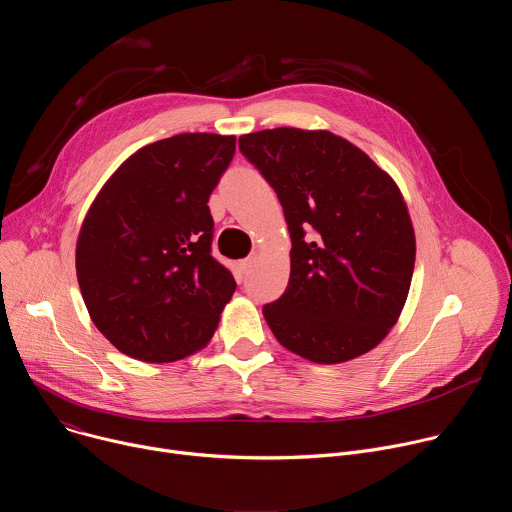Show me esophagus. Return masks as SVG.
I'll return each instance as SVG.
<instances>
[{"label": "esophagus", "mask_w": 512, "mask_h": 512, "mask_svg": "<svg viewBox=\"0 0 512 512\" xmlns=\"http://www.w3.org/2000/svg\"><path fill=\"white\" fill-rule=\"evenodd\" d=\"M255 259H257V255H249L247 259H243V261L239 263V265H241V269L247 273V271H249V269L255 265Z\"/></svg>", "instance_id": "obj_1"}]
</instances>
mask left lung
Wrapping results in <instances>:
<instances>
[{"instance_id": "obj_1", "label": "left lung", "mask_w": 512, "mask_h": 512, "mask_svg": "<svg viewBox=\"0 0 512 512\" xmlns=\"http://www.w3.org/2000/svg\"><path fill=\"white\" fill-rule=\"evenodd\" d=\"M239 150L275 190L291 237L287 287L263 306L271 332L318 364L369 352L395 326L415 265L397 184L322 129H263L241 135Z\"/></svg>"}]
</instances>
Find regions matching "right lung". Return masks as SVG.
<instances>
[{"label":"right lung","mask_w":512,"mask_h":512,"mask_svg":"<svg viewBox=\"0 0 512 512\" xmlns=\"http://www.w3.org/2000/svg\"><path fill=\"white\" fill-rule=\"evenodd\" d=\"M235 135L180 133L125 160L91 204L77 241L81 294L123 354L172 362L206 346L237 289L212 257L208 198Z\"/></svg>","instance_id":"obj_1"}]
</instances>
